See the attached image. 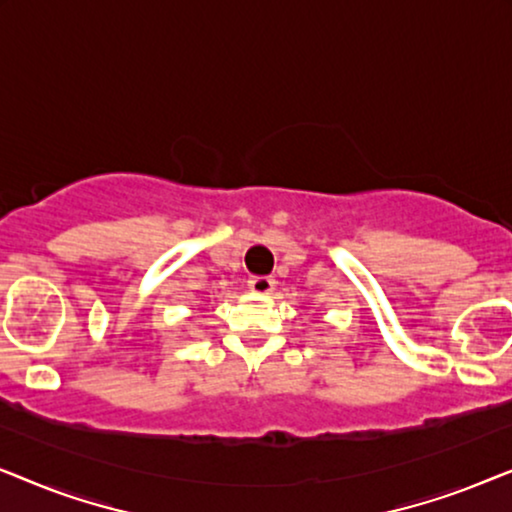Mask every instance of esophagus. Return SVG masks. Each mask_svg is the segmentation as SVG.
<instances>
[{
  "instance_id": "1",
  "label": "esophagus",
  "mask_w": 512,
  "mask_h": 512,
  "mask_svg": "<svg viewBox=\"0 0 512 512\" xmlns=\"http://www.w3.org/2000/svg\"><path fill=\"white\" fill-rule=\"evenodd\" d=\"M249 289L254 293H261V296H265V293H272V289H275V279H272V277H251L249 279Z\"/></svg>"
}]
</instances>
